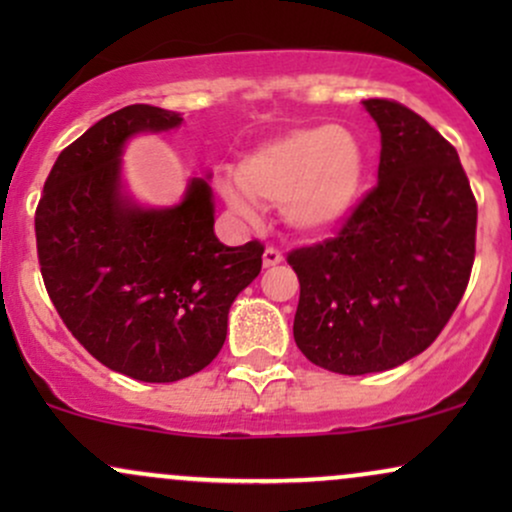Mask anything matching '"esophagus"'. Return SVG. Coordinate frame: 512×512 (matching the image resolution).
Instances as JSON below:
<instances>
[{"label": "esophagus", "mask_w": 512, "mask_h": 512, "mask_svg": "<svg viewBox=\"0 0 512 512\" xmlns=\"http://www.w3.org/2000/svg\"><path fill=\"white\" fill-rule=\"evenodd\" d=\"M262 262H264V267H276L279 262H284V255H281V250L267 248L262 255Z\"/></svg>", "instance_id": "esophagus-1"}]
</instances>
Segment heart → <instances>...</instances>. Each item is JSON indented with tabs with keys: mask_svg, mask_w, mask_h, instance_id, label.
<instances>
[{
	"mask_svg": "<svg viewBox=\"0 0 512 512\" xmlns=\"http://www.w3.org/2000/svg\"><path fill=\"white\" fill-rule=\"evenodd\" d=\"M366 178L363 146L351 129L315 125L291 129L257 144L238 170H223L219 192L236 214L252 219L255 199L279 204L281 216L301 233L339 226L361 197Z\"/></svg>",
	"mask_w": 512,
	"mask_h": 512,
	"instance_id": "heart-1",
	"label": "heart"
}]
</instances>
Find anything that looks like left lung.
I'll list each match as a JSON object with an SVG mask.
<instances>
[{
  "mask_svg": "<svg viewBox=\"0 0 512 512\" xmlns=\"http://www.w3.org/2000/svg\"><path fill=\"white\" fill-rule=\"evenodd\" d=\"M380 129L378 185L342 231L293 250V339L342 375L402 366L433 344L467 289L477 202L455 146L402 103L363 101Z\"/></svg>",
  "mask_w": 512,
  "mask_h": 512,
  "instance_id": "1",
  "label": "left lung"
}]
</instances>
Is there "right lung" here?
Segmentation results:
<instances>
[{
	"label": "right lung",
	"mask_w": 512,
	"mask_h": 512,
	"mask_svg": "<svg viewBox=\"0 0 512 512\" xmlns=\"http://www.w3.org/2000/svg\"><path fill=\"white\" fill-rule=\"evenodd\" d=\"M180 122L144 103L103 117L57 156L35 209L40 272L62 322L103 366L142 383L207 368L228 310L262 269L257 240L228 248L216 238L209 175L187 182L173 207L129 195V139Z\"/></svg>",
	"instance_id": "right-lung-1"
}]
</instances>
